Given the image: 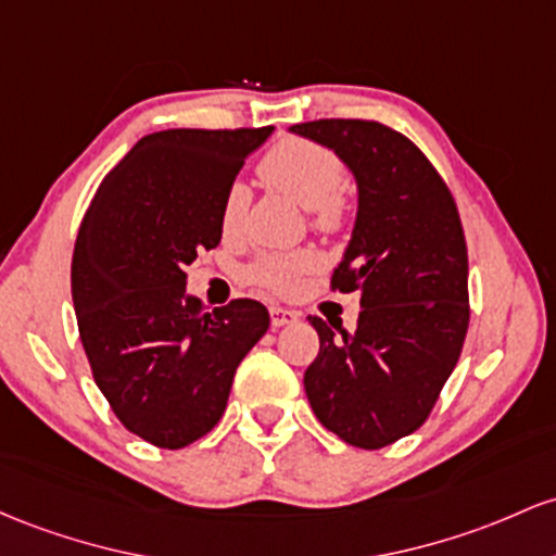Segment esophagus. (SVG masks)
Segmentation results:
<instances>
[{"instance_id":"1","label":"esophagus","mask_w":556,"mask_h":556,"mask_svg":"<svg viewBox=\"0 0 556 556\" xmlns=\"http://www.w3.org/2000/svg\"><path fill=\"white\" fill-rule=\"evenodd\" d=\"M299 320V312L296 309H283V307H270V323L273 328H283L289 323Z\"/></svg>"}]
</instances>
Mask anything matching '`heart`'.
Wrapping results in <instances>:
<instances>
[{
	"label": "heart",
	"mask_w": 556,
	"mask_h": 556,
	"mask_svg": "<svg viewBox=\"0 0 556 556\" xmlns=\"http://www.w3.org/2000/svg\"><path fill=\"white\" fill-rule=\"evenodd\" d=\"M260 176L278 191H283L286 197L294 199L299 207L312 212L315 226L336 228L341 223L346 167L330 149L304 139H286L262 157ZM247 204V186L241 180L230 184L220 207L223 233L230 236L241 228ZM317 265H320V257L307 249L291 254H267L254 262L249 276L278 294H289L302 283L304 273L315 270Z\"/></svg>",
	"instance_id": "obj_1"
}]
</instances>
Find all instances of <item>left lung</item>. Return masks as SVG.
<instances>
[{"mask_svg": "<svg viewBox=\"0 0 556 556\" xmlns=\"http://www.w3.org/2000/svg\"><path fill=\"white\" fill-rule=\"evenodd\" d=\"M291 134L330 149L357 184L333 289L357 291L354 333L309 317L320 352L304 372L317 420L380 448L426 422L463 352L467 247L457 204L413 141L372 121H312Z\"/></svg>", "mask_w": 556, "mask_h": 556, "instance_id": "left-lung-1", "label": "left lung"}]
</instances>
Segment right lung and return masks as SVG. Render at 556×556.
<instances>
[{
  "mask_svg": "<svg viewBox=\"0 0 556 556\" xmlns=\"http://www.w3.org/2000/svg\"><path fill=\"white\" fill-rule=\"evenodd\" d=\"M273 128L149 134L117 162L73 249V307L93 380L130 433L160 448L202 439L226 413L236 367L270 328L265 304L207 312L186 265L220 244V207Z\"/></svg>",
  "mask_w": 556,
  "mask_h": 556,
  "instance_id": "right-lung-1",
  "label": "right lung"
}]
</instances>
